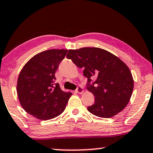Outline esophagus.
<instances>
[{"label":"esophagus","mask_w":153,"mask_h":153,"mask_svg":"<svg viewBox=\"0 0 153 153\" xmlns=\"http://www.w3.org/2000/svg\"><path fill=\"white\" fill-rule=\"evenodd\" d=\"M83 91H84V90H83V87H82V86H79L78 87L76 88V93L80 94H82Z\"/></svg>","instance_id":"34e87169"}]
</instances>
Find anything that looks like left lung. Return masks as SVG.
Returning <instances> with one entry per match:
<instances>
[{
  "instance_id": "8db88e82",
  "label": "left lung",
  "mask_w": 153,
  "mask_h": 153,
  "mask_svg": "<svg viewBox=\"0 0 153 153\" xmlns=\"http://www.w3.org/2000/svg\"><path fill=\"white\" fill-rule=\"evenodd\" d=\"M67 57L84 69L87 88L95 97L94 104L87 108L91 114L107 118L125 108L134 83L131 71L123 62L108 51L97 48L69 50Z\"/></svg>"
}]
</instances>
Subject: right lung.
Instances as JSON below:
<instances>
[{
  "label": "right lung",
  "instance_id": "right-lung-1",
  "mask_svg": "<svg viewBox=\"0 0 153 153\" xmlns=\"http://www.w3.org/2000/svg\"><path fill=\"white\" fill-rule=\"evenodd\" d=\"M67 50H49L34 56L19 74L17 93L26 112L41 120L58 116L65 109L71 93L56 83L55 72Z\"/></svg>",
  "mask_w": 153,
  "mask_h": 153
}]
</instances>
